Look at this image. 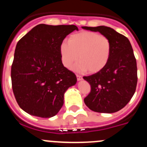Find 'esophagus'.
<instances>
[{
	"label": "esophagus",
	"mask_w": 147,
	"mask_h": 147,
	"mask_svg": "<svg viewBox=\"0 0 147 147\" xmlns=\"http://www.w3.org/2000/svg\"><path fill=\"white\" fill-rule=\"evenodd\" d=\"M76 76H77V79H78V81H80V80H82V77L80 76V75H77Z\"/></svg>",
	"instance_id": "esophagus-1"
}]
</instances>
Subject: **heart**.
I'll return each instance as SVG.
<instances>
[{
    "mask_svg": "<svg viewBox=\"0 0 147 147\" xmlns=\"http://www.w3.org/2000/svg\"><path fill=\"white\" fill-rule=\"evenodd\" d=\"M59 53L63 65L69 68L79 59L73 69L78 72L96 73L107 65L111 54V42L107 36L93 31H82L71 35L62 42Z\"/></svg>",
    "mask_w": 147,
    "mask_h": 147,
    "instance_id": "heart-1",
    "label": "heart"
}]
</instances>
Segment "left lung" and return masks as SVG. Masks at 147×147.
<instances>
[{"mask_svg":"<svg viewBox=\"0 0 147 147\" xmlns=\"http://www.w3.org/2000/svg\"><path fill=\"white\" fill-rule=\"evenodd\" d=\"M82 28L98 31L111 42V54L106 66L97 73L83 77L91 87L84 102L90 109L98 113L119 111L131 99L137 84L136 60L131 45L128 38L110 27Z\"/></svg>","mask_w":147,"mask_h":147,"instance_id":"obj_1","label":"left lung"}]
</instances>
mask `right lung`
Wrapping results in <instances>:
<instances>
[{"label": "right lung", "instance_id": "right-lung-1", "mask_svg": "<svg viewBox=\"0 0 147 147\" xmlns=\"http://www.w3.org/2000/svg\"><path fill=\"white\" fill-rule=\"evenodd\" d=\"M78 28L75 25L36 26L17 43L11 66L16 100L31 116L51 118L64 104V95L77 82L76 75L64 67L59 47Z\"/></svg>", "mask_w": 147, "mask_h": 147}]
</instances>
